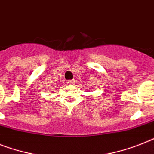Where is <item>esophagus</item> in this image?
Returning a JSON list of instances; mask_svg holds the SVG:
<instances>
[{
    "label": "esophagus",
    "mask_w": 154,
    "mask_h": 154,
    "mask_svg": "<svg viewBox=\"0 0 154 154\" xmlns=\"http://www.w3.org/2000/svg\"><path fill=\"white\" fill-rule=\"evenodd\" d=\"M68 84L70 85H74L75 84V80L74 79H70L68 81Z\"/></svg>",
    "instance_id": "obj_1"
}]
</instances>
